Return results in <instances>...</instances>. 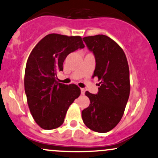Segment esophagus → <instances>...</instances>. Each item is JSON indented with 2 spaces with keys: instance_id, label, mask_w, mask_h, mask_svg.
Returning <instances> with one entry per match:
<instances>
[{
  "instance_id": "obj_1",
  "label": "esophagus",
  "mask_w": 158,
  "mask_h": 158,
  "mask_svg": "<svg viewBox=\"0 0 158 158\" xmlns=\"http://www.w3.org/2000/svg\"><path fill=\"white\" fill-rule=\"evenodd\" d=\"M85 93V88H81V94H82V95H84Z\"/></svg>"
}]
</instances>
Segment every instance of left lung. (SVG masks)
<instances>
[{
	"label": "left lung",
	"instance_id": "obj_1",
	"mask_svg": "<svg viewBox=\"0 0 158 158\" xmlns=\"http://www.w3.org/2000/svg\"><path fill=\"white\" fill-rule=\"evenodd\" d=\"M96 60L94 77L100 80L98 93L85 92L90 105L81 112L85 125L90 130L106 133L118 124L130 94L129 68L123 49L105 35L83 38Z\"/></svg>",
	"mask_w": 158,
	"mask_h": 158
}]
</instances>
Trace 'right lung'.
Segmentation results:
<instances>
[{"mask_svg":"<svg viewBox=\"0 0 158 158\" xmlns=\"http://www.w3.org/2000/svg\"><path fill=\"white\" fill-rule=\"evenodd\" d=\"M85 48L80 36L49 34L32 50L27 61L24 89L30 112L45 130L62 125L69 106L81 94L77 85L56 81L68 55Z\"/></svg>","mask_w":158,"mask_h":158,"instance_id":"right-lung-1","label":"right lung"}]
</instances>
